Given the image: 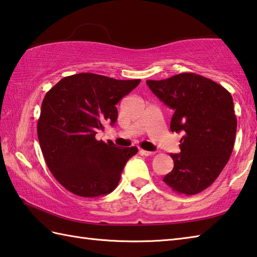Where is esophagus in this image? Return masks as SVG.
Instances as JSON below:
<instances>
[{
  "label": "esophagus",
  "instance_id": "34e87169",
  "mask_svg": "<svg viewBox=\"0 0 257 257\" xmlns=\"http://www.w3.org/2000/svg\"><path fill=\"white\" fill-rule=\"evenodd\" d=\"M139 153L142 154V155H144V156H152V155H154V152H148V151H144V149H141V151H139Z\"/></svg>",
  "mask_w": 257,
  "mask_h": 257
}]
</instances>
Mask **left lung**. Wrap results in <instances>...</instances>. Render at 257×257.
<instances>
[{"instance_id":"8db88e82","label":"left lung","mask_w":257,"mask_h":257,"mask_svg":"<svg viewBox=\"0 0 257 257\" xmlns=\"http://www.w3.org/2000/svg\"><path fill=\"white\" fill-rule=\"evenodd\" d=\"M158 99L174 111L171 132L183 133L179 154L164 183L177 193L192 195L216 181L234 148L237 119L229 92L194 73L146 81Z\"/></svg>"}]
</instances>
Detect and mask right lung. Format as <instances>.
<instances>
[{
  "label": "right lung",
  "mask_w": 257,
  "mask_h": 257,
  "mask_svg": "<svg viewBox=\"0 0 257 257\" xmlns=\"http://www.w3.org/2000/svg\"><path fill=\"white\" fill-rule=\"evenodd\" d=\"M141 80L93 73L66 76L46 93L37 133L49 171L65 189L84 198L108 194L138 148L96 141L97 130L118 119L115 104Z\"/></svg>",
  "instance_id": "1"
}]
</instances>
